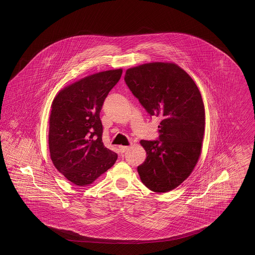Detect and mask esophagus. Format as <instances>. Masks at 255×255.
<instances>
[{"label": "esophagus", "instance_id": "34e87169", "mask_svg": "<svg viewBox=\"0 0 255 255\" xmlns=\"http://www.w3.org/2000/svg\"><path fill=\"white\" fill-rule=\"evenodd\" d=\"M128 149H129V146H120V150L121 153H125Z\"/></svg>", "mask_w": 255, "mask_h": 255}]
</instances>
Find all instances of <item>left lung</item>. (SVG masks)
Here are the masks:
<instances>
[{"mask_svg":"<svg viewBox=\"0 0 255 255\" xmlns=\"http://www.w3.org/2000/svg\"><path fill=\"white\" fill-rule=\"evenodd\" d=\"M125 82L150 117L161 119L156 140H141L146 152L137 167L154 192L174 190L190 176L201 155L205 109L201 93L179 65L149 63L126 71Z\"/></svg>","mask_w":255,"mask_h":255,"instance_id":"8db88e82","label":"left lung"}]
</instances>
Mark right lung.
Returning a JSON list of instances; mask_svg holds the SVG:
<instances>
[{
    "label": "right lung",
    "instance_id": "obj_1",
    "mask_svg": "<svg viewBox=\"0 0 255 255\" xmlns=\"http://www.w3.org/2000/svg\"><path fill=\"white\" fill-rule=\"evenodd\" d=\"M122 69L87 76L65 87L52 104L49 149L54 167L77 186L91 184L118 155L104 146L100 111Z\"/></svg>",
    "mask_w": 255,
    "mask_h": 255
}]
</instances>
